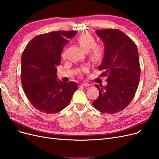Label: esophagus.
Segmentation results:
<instances>
[{"mask_svg":"<svg viewBox=\"0 0 159 159\" xmlns=\"http://www.w3.org/2000/svg\"><path fill=\"white\" fill-rule=\"evenodd\" d=\"M81 86H82V87H88V86H89L90 85L88 83H81L80 84Z\"/></svg>","mask_w":159,"mask_h":159,"instance_id":"obj_1","label":"esophagus"}]
</instances>
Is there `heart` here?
<instances>
[{
    "mask_svg": "<svg viewBox=\"0 0 159 159\" xmlns=\"http://www.w3.org/2000/svg\"><path fill=\"white\" fill-rule=\"evenodd\" d=\"M77 42L82 48L86 51H89V56L91 59L94 61H98L102 59L104 55V50L102 46L97 45L95 38L90 34L89 33L85 32L81 34L77 38ZM61 57L63 59L66 58V52H63L61 54ZM84 72L87 71V68L82 69Z\"/></svg>",
    "mask_w": 159,
    "mask_h": 159,
    "instance_id": "obj_1",
    "label": "heart"
}]
</instances>
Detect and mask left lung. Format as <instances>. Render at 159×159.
Returning <instances> with one entry per match:
<instances>
[{"mask_svg":"<svg viewBox=\"0 0 159 159\" xmlns=\"http://www.w3.org/2000/svg\"><path fill=\"white\" fill-rule=\"evenodd\" d=\"M105 46L104 56L98 69L106 77L105 86L95 84L99 97L93 106L103 113L113 114L125 109L131 102L141 75L137 47L125 34L118 29L97 30Z\"/></svg>","mask_w":159,"mask_h":159,"instance_id":"1","label":"left lung"}]
</instances>
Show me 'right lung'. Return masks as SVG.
<instances>
[{"label": "right lung", "instance_id": "1", "mask_svg": "<svg viewBox=\"0 0 159 159\" xmlns=\"http://www.w3.org/2000/svg\"><path fill=\"white\" fill-rule=\"evenodd\" d=\"M77 31H55L36 36L28 43L21 58V82L31 104L47 114L60 112L68 106L78 88L74 81L57 80L56 67L69 38Z\"/></svg>", "mask_w": 159, "mask_h": 159}]
</instances>
